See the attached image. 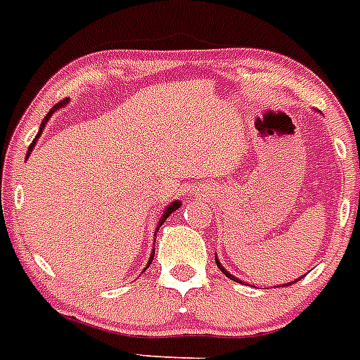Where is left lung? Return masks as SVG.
Instances as JSON below:
<instances>
[{
  "label": "left lung",
  "instance_id": "8db88e82",
  "mask_svg": "<svg viewBox=\"0 0 360 360\" xmlns=\"http://www.w3.org/2000/svg\"><path fill=\"white\" fill-rule=\"evenodd\" d=\"M216 264H218V268H220V270H221V274H226V277H229V279H233V281H236V283H242L240 279H238V277H235V276H233V274H229V271H227L226 268L221 266V262L218 261V255H216ZM300 279H302V277H300ZM300 279H296V281H292V283H285V285H286V286H288V285H294V283H297V281H300Z\"/></svg>",
  "mask_w": 360,
  "mask_h": 360
}]
</instances>
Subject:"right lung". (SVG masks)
<instances>
[{"label":"right lung","instance_id":"add662e5","mask_svg":"<svg viewBox=\"0 0 360 360\" xmlns=\"http://www.w3.org/2000/svg\"><path fill=\"white\" fill-rule=\"evenodd\" d=\"M66 103H68V99H64V101H60V103H57V105H55V107H53V109H51V110H49V112H48V114H46V118H44V120H42V124H40V131H38V134H37V139H34V140H33V144L29 146L27 157H29V155H31V151H33L34 144H37V142H38V139H40V134H42L44 127H46V124H48V120H49V118H51V114H53V112H55V110H58V109H63V107H64V105H66ZM179 207H181V201H179V200H175V201H172L170 205L166 207V209H165V212H162V216H160V218H159V224H157V227H155V235H153V236H157V233H159V227H160V226H162V224H165V221H166V218H168V216H170V214H172V212H174V210H177V209H179ZM153 255H155V250H151L150 261H148V264H146V268H148V266H150V264H151V261H153ZM146 268H144V270H146Z\"/></svg>","mask_w":360,"mask_h":360}]
</instances>
